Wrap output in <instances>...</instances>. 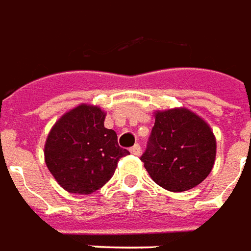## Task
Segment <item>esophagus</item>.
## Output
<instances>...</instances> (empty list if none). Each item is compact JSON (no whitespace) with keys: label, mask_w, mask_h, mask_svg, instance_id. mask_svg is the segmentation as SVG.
<instances>
[{"label":"esophagus","mask_w":251,"mask_h":251,"mask_svg":"<svg viewBox=\"0 0 251 251\" xmlns=\"http://www.w3.org/2000/svg\"><path fill=\"white\" fill-rule=\"evenodd\" d=\"M129 152L132 153V155H136V156H139V155L142 153V150H140V146H139V144H135L133 147L129 148Z\"/></svg>","instance_id":"obj_1"}]
</instances>
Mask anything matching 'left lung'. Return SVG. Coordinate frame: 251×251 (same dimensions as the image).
Instances as JSON below:
<instances>
[{
  "instance_id": "left-lung-1",
  "label": "left lung",
  "mask_w": 251,
  "mask_h": 251,
  "mask_svg": "<svg viewBox=\"0 0 251 251\" xmlns=\"http://www.w3.org/2000/svg\"><path fill=\"white\" fill-rule=\"evenodd\" d=\"M148 147L142 162L160 187L173 193L187 191L211 173L217 155L213 129L187 108L155 111Z\"/></svg>"
}]
</instances>
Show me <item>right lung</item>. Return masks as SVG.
<instances>
[{"instance_id": "add662e5", "label": "right lung", "mask_w": 251, "mask_h": 251, "mask_svg": "<svg viewBox=\"0 0 251 251\" xmlns=\"http://www.w3.org/2000/svg\"><path fill=\"white\" fill-rule=\"evenodd\" d=\"M103 109L92 104L72 108L53 124L45 140V163L56 182L71 194L88 195L112 178L120 158L118 135L104 127Z\"/></svg>"}]
</instances>
